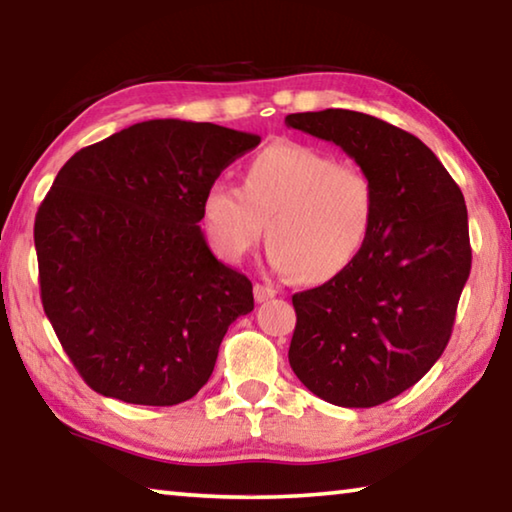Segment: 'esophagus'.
<instances>
[{
    "mask_svg": "<svg viewBox=\"0 0 512 512\" xmlns=\"http://www.w3.org/2000/svg\"><path fill=\"white\" fill-rule=\"evenodd\" d=\"M275 289L273 287H268V284H255V300L257 302H266V300H271L273 296H275Z\"/></svg>",
    "mask_w": 512,
    "mask_h": 512,
    "instance_id": "esophagus-1",
    "label": "esophagus"
}]
</instances>
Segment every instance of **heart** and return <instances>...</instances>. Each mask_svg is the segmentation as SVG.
Instances as JSON below:
<instances>
[{"label": "heart", "mask_w": 512, "mask_h": 512, "mask_svg": "<svg viewBox=\"0 0 512 512\" xmlns=\"http://www.w3.org/2000/svg\"><path fill=\"white\" fill-rule=\"evenodd\" d=\"M377 216V189L354 164L316 146L277 142L246 164L244 185L214 183L203 219L216 250L244 257L259 239L280 273L325 282L343 273L366 246Z\"/></svg>", "instance_id": "b5f03b06"}]
</instances>
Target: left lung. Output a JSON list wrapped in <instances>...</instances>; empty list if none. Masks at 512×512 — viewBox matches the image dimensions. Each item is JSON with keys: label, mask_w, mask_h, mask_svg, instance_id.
<instances>
[{"label": "left lung", "mask_w": 512, "mask_h": 512, "mask_svg": "<svg viewBox=\"0 0 512 512\" xmlns=\"http://www.w3.org/2000/svg\"><path fill=\"white\" fill-rule=\"evenodd\" d=\"M284 124L341 146L377 189L359 257L291 298L289 348L293 372L320 400L370 409L418 384L447 348L472 268L465 198L427 144L377 117L327 108Z\"/></svg>", "instance_id": "1"}]
</instances>
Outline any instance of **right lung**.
<instances>
[{
    "instance_id": "obj_1",
    "label": "right lung",
    "mask_w": 512,
    "mask_h": 512,
    "mask_svg": "<svg viewBox=\"0 0 512 512\" xmlns=\"http://www.w3.org/2000/svg\"><path fill=\"white\" fill-rule=\"evenodd\" d=\"M262 137L149 119L65 162L36 214L40 298L92 391L173 406L210 379L219 345L253 311V284L212 255L205 192Z\"/></svg>"
}]
</instances>
